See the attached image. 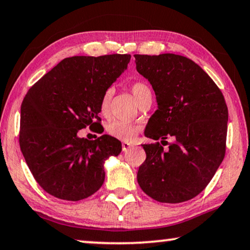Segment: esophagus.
<instances>
[{
    "instance_id": "esophagus-1",
    "label": "esophagus",
    "mask_w": 250,
    "mask_h": 250,
    "mask_svg": "<svg viewBox=\"0 0 250 250\" xmlns=\"http://www.w3.org/2000/svg\"><path fill=\"white\" fill-rule=\"evenodd\" d=\"M132 147H133V145L129 144L128 142H124V143L122 144V148H123V151H124V152H127L128 149H130Z\"/></svg>"
}]
</instances>
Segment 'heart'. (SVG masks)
<instances>
[{
  "label": "heart",
  "instance_id": "1",
  "mask_svg": "<svg viewBox=\"0 0 250 250\" xmlns=\"http://www.w3.org/2000/svg\"><path fill=\"white\" fill-rule=\"evenodd\" d=\"M130 91L136 99L137 103H140L142 99L146 97L147 95H152L151 88H149L146 83L142 82H135L130 85ZM113 96V89L112 88H107L104 91V94L101 98V103H99V109L103 115H107L109 112V105L110 101H112ZM107 134L109 136L116 138L118 141L122 142H133L135 140L140 128L138 126L128 124V123L121 122V121H114L110 122L106 127Z\"/></svg>",
  "mask_w": 250,
  "mask_h": 250
}]
</instances>
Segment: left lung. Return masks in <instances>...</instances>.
I'll use <instances>...</instances> for the list:
<instances>
[{
  "label": "left lung",
  "instance_id": "left-lung-1",
  "mask_svg": "<svg viewBox=\"0 0 250 250\" xmlns=\"http://www.w3.org/2000/svg\"><path fill=\"white\" fill-rule=\"evenodd\" d=\"M136 69L153 87L157 109L145 136L146 160L137 172L141 189L154 200L180 203L206 189L226 153L228 108L221 90L187 57L134 55Z\"/></svg>",
  "mask_w": 250,
  "mask_h": 250
}]
</instances>
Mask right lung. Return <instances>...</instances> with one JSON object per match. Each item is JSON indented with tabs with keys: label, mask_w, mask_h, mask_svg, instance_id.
<instances>
[{
	"label": "right lung",
	"mask_w": 250,
	"mask_h": 250,
	"mask_svg": "<svg viewBox=\"0 0 250 250\" xmlns=\"http://www.w3.org/2000/svg\"><path fill=\"white\" fill-rule=\"evenodd\" d=\"M130 55L75 56L34 83L21 105L19 142L33 178L47 193L67 201L94 194L105 180L104 162L122 152L109 135L94 141L78 132L101 124V98Z\"/></svg>",
	"instance_id": "1"
}]
</instances>
